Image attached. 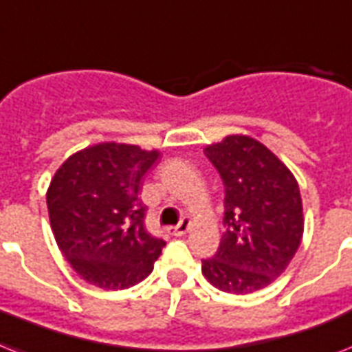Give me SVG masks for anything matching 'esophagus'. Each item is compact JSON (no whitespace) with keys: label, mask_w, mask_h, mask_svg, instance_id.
I'll list each match as a JSON object with an SVG mask.
<instances>
[{"label":"esophagus","mask_w":352,"mask_h":352,"mask_svg":"<svg viewBox=\"0 0 352 352\" xmlns=\"http://www.w3.org/2000/svg\"><path fill=\"white\" fill-rule=\"evenodd\" d=\"M190 228H191V221L184 217V219H182L179 224L173 226V228H170V233L175 236H182V235H186L188 231H190Z\"/></svg>","instance_id":"obj_1"}]
</instances>
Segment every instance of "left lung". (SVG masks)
Masks as SVG:
<instances>
[{"label":"left lung","instance_id":"obj_1","mask_svg":"<svg viewBox=\"0 0 352 352\" xmlns=\"http://www.w3.org/2000/svg\"><path fill=\"white\" fill-rule=\"evenodd\" d=\"M224 182L226 231L202 275L217 289L248 295L275 282L304 235L298 182L253 137L228 135L204 148Z\"/></svg>","mask_w":352,"mask_h":352}]
</instances>
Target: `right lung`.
Here are the masks:
<instances>
[{"instance_id": "add662e5", "label": "right lung", "mask_w": 352, "mask_h": 352, "mask_svg": "<svg viewBox=\"0 0 352 352\" xmlns=\"http://www.w3.org/2000/svg\"><path fill=\"white\" fill-rule=\"evenodd\" d=\"M157 150L99 142L63 162L50 181L47 206L59 250L77 275L107 291L146 278L166 242L144 228L142 177Z\"/></svg>"}]
</instances>
